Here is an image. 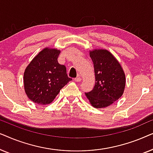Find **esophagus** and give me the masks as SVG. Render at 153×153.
Listing matches in <instances>:
<instances>
[{
  "label": "esophagus",
  "mask_w": 153,
  "mask_h": 153,
  "mask_svg": "<svg viewBox=\"0 0 153 153\" xmlns=\"http://www.w3.org/2000/svg\"><path fill=\"white\" fill-rule=\"evenodd\" d=\"M74 81H76V82H80L81 81V77L80 76V75H78V76L74 79Z\"/></svg>",
  "instance_id": "esophagus-1"
}]
</instances>
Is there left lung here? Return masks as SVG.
<instances>
[{
  "instance_id": "left-lung-1",
  "label": "left lung",
  "mask_w": 153,
  "mask_h": 153,
  "mask_svg": "<svg viewBox=\"0 0 153 153\" xmlns=\"http://www.w3.org/2000/svg\"><path fill=\"white\" fill-rule=\"evenodd\" d=\"M90 57L94 65L95 84L85 95L93 107H106L123 95L125 74L119 62L107 50H93Z\"/></svg>"
}]
</instances>
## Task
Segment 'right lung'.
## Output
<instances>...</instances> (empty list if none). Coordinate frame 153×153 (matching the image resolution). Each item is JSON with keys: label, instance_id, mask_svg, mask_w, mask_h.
<instances>
[{"label": "right lung", "instance_id": "add662e5", "mask_svg": "<svg viewBox=\"0 0 153 153\" xmlns=\"http://www.w3.org/2000/svg\"><path fill=\"white\" fill-rule=\"evenodd\" d=\"M60 50L45 48L27 66L24 74V89L31 101L45 105L51 103L72 79L66 68L58 62Z\"/></svg>", "mask_w": 153, "mask_h": 153}]
</instances>
